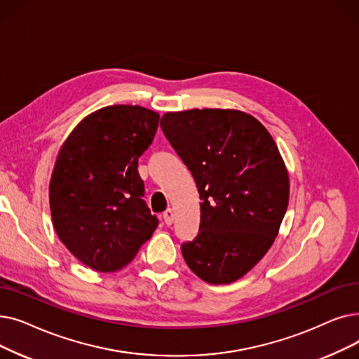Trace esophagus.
Segmentation results:
<instances>
[{
    "label": "esophagus",
    "mask_w": 359,
    "mask_h": 359,
    "mask_svg": "<svg viewBox=\"0 0 359 359\" xmlns=\"http://www.w3.org/2000/svg\"><path fill=\"white\" fill-rule=\"evenodd\" d=\"M163 218H164V222H165L167 225H172V224H173V219H175L173 210H172V208L165 210V211H164V214H163Z\"/></svg>",
    "instance_id": "1"
}]
</instances>
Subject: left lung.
I'll return each mask as SVG.
<instances>
[{"label":"left lung","mask_w":359,"mask_h":359,"mask_svg":"<svg viewBox=\"0 0 359 359\" xmlns=\"http://www.w3.org/2000/svg\"><path fill=\"white\" fill-rule=\"evenodd\" d=\"M160 125L202 201L198 236L182 244L184 262L208 284H231L279 233L290 201L284 158L268 129L241 110L167 111Z\"/></svg>","instance_id":"1"}]
</instances>
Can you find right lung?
I'll list each match as a JSON object with an SVG mask.
<instances>
[{
    "label": "right lung",
    "mask_w": 359,
    "mask_h": 359,
    "mask_svg": "<svg viewBox=\"0 0 359 359\" xmlns=\"http://www.w3.org/2000/svg\"><path fill=\"white\" fill-rule=\"evenodd\" d=\"M158 119L142 106H106L75 126L58 151L49 182L53 229L93 271L125 268L157 229L142 199L138 158Z\"/></svg>",
    "instance_id": "obj_1"
}]
</instances>
